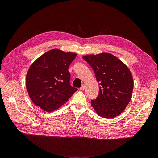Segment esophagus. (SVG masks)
<instances>
[{"label":"esophagus","instance_id":"esophagus-1","mask_svg":"<svg viewBox=\"0 0 158 158\" xmlns=\"http://www.w3.org/2000/svg\"><path fill=\"white\" fill-rule=\"evenodd\" d=\"M85 88V86L84 85H82L81 88H80V90H84Z\"/></svg>","mask_w":158,"mask_h":158}]
</instances>
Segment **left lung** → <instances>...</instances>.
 Segmentation results:
<instances>
[{"instance_id": "8db88e82", "label": "left lung", "mask_w": 158, "mask_h": 158, "mask_svg": "<svg viewBox=\"0 0 158 158\" xmlns=\"http://www.w3.org/2000/svg\"><path fill=\"white\" fill-rule=\"evenodd\" d=\"M82 58L92 66L99 82V94L91 101L96 113L111 118L121 114L131 101L134 82L127 66L109 53L88 55Z\"/></svg>"}]
</instances>
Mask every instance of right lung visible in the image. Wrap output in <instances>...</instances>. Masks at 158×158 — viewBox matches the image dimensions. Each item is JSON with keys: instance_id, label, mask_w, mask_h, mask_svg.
<instances>
[{"instance_id": "add662e5", "label": "right lung", "mask_w": 158, "mask_h": 158, "mask_svg": "<svg viewBox=\"0 0 158 158\" xmlns=\"http://www.w3.org/2000/svg\"><path fill=\"white\" fill-rule=\"evenodd\" d=\"M77 54L59 49L47 51L32 64L26 76V88L35 105L51 112L76 92L70 84V64Z\"/></svg>"}]
</instances>
